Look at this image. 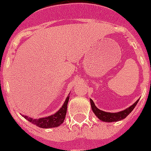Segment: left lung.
<instances>
[{
  "instance_id": "1",
  "label": "left lung",
  "mask_w": 151,
  "mask_h": 151,
  "mask_svg": "<svg viewBox=\"0 0 151 151\" xmlns=\"http://www.w3.org/2000/svg\"><path fill=\"white\" fill-rule=\"evenodd\" d=\"M138 101L134 102L132 105L127 108V109H124L123 111H120L119 112H107V111H102L101 109H97L95 105V104L93 101V100L90 99V104L92 110L93 111V113L96 115L99 119H101V121L107 122V123H111V122H117L122 119H125L128 115L132 111V110L134 109V107L136 106Z\"/></svg>"
}]
</instances>
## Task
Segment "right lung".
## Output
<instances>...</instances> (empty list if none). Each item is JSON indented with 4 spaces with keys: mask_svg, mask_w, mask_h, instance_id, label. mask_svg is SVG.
<instances>
[{
    "mask_svg": "<svg viewBox=\"0 0 151 151\" xmlns=\"http://www.w3.org/2000/svg\"><path fill=\"white\" fill-rule=\"evenodd\" d=\"M70 96H68L65 99V102L63 103V106L61 107L57 112H55L53 115H50L49 116L42 117L39 119H33L31 117H28L27 116L22 115L25 119L31 122L32 124H35V126L40 127L41 128H52V127H57L60 126L61 124L64 122V119L65 118L66 115V110H67V104L69 101Z\"/></svg>",
    "mask_w": 151,
    "mask_h": 151,
    "instance_id": "obj_1",
    "label": "right lung"
}]
</instances>
